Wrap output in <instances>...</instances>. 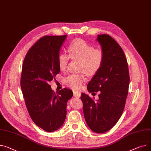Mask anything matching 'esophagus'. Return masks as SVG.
<instances>
[{
    "mask_svg": "<svg viewBox=\"0 0 151 151\" xmlns=\"http://www.w3.org/2000/svg\"><path fill=\"white\" fill-rule=\"evenodd\" d=\"M73 95L75 97H77V98H79L81 96V93L78 91H74L73 92Z\"/></svg>",
    "mask_w": 151,
    "mask_h": 151,
    "instance_id": "34e87169",
    "label": "esophagus"
}]
</instances>
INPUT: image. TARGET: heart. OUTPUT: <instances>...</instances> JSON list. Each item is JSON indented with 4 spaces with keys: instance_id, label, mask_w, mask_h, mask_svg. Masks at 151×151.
Wrapping results in <instances>:
<instances>
[{
    "instance_id": "obj_1",
    "label": "heart",
    "mask_w": 151,
    "mask_h": 151,
    "mask_svg": "<svg viewBox=\"0 0 151 151\" xmlns=\"http://www.w3.org/2000/svg\"><path fill=\"white\" fill-rule=\"evenodd\" d=\"M68 52L61 53L58 58V65L60 70L65 72L67 68L70 56L81 60L80 70L84 72L87 75L92 76L96 74L101 68L104 55L100 50L82 39H76L70 45ZM86 81V77L83 74H72L65 79V83L68 87L74 89H79Z\"/></svg>"
}]
</instances>
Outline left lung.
<instances>
[{
    "label": "left lung",
    "instance_id": "obj_1",
    "mask_svg": "<svg viewBox=\"0 0 151 151\" xmlns=\"http://www.w3.org/2000/svg\"><path fill=\"white\" fill-rule=\"evenodd\" d=\"M101 47L102 65L88 83V92H98L93 100L82 93L83 112L87 126L93 132L104 133L121 117L125 106L130 82L127 62L123 50L109 35H99L96 39Z\"/></svg>",
    "mask_w": 151,
    "mask_h": 151
}]
</instances>
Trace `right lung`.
Wrapping results in <instances>:
<instances>
[{"label": "right lung", "instance_id": "obj_1", "mask_svg": "<svg viewBox=\"0 0 151 151\" xmlns=\"http://www.w3.org/2000/svg\"><path fill=\"white\" fill-rule=\"evenodd\" d=\"M67 35L46 36L27 52L22 65L21 86L29 115L48 132L61 127L67 115V103L73 96L68 88L54 92L49 85L60 72L58 58Z\"/></svg>", "mask_w": 151, "mask_h": 151}]
</instances>
